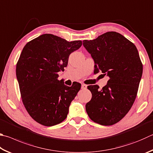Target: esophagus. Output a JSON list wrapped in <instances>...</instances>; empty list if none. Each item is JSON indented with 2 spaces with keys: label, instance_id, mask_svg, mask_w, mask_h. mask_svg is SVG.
Returning a JSON list of instances; mask_svg holds the SVG:
<instances>
[{
  "label": "esophagus",
  "instance_id": "34e87169",
  "mask_svg": "<svg viewBox=\"0 0 153 153\" xmlns=\"http://www.w3.org/2000/svg\"><path fill=\"white\" fill-rule=\"evenodd\" d=\"M82 89H83V90H85V89H87V85L82 84Z\"/></svg>",
  "mask_w": 153,
  "mask_h": 153
}]
</instances>
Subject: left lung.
<instances>
[{
    "label": "left lung",
    "mask_w": 153,
    "mask_h": 153,
    "mask_svg": "<svg viewBox=\"0 0 153 153\" xmlns=\"http://www.w3.org/2000/svg\"><path fill=\"white\" fill-rule=\"evenodd\" d=\"M83 45L94 61V73L102 71L109 77L100 89L89 85L91 100L85 105L89 117L104 126L113 125L128 112L137 97L143 64L136 46L123 35L110 31Z\"/></svg>",
    "instance_id": "obj_1"
}]
</instances>
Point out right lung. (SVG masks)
Listing matches in <instances>:
<instances>
[{"mask_svg": "<svg viewBox=\"0 0 153 153\" xmlns=\"http://www.w3.org/2000/svg\"><path fill=\"white\" fill-rule=\"evenodd\" d=\"M82 41L69 42L52 34H43L27 43L16 68L22 101L31 118L46 126L65 120L71 102L81 88L59 80L58 72L67 67L69 55Z\"/></svg>", "mask_w": 153, "mask_h": 153, "instance_id": "obj_1", "label": "right lung"}]
</instances>
